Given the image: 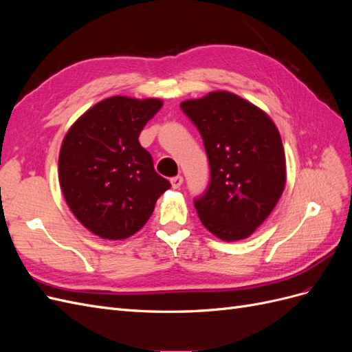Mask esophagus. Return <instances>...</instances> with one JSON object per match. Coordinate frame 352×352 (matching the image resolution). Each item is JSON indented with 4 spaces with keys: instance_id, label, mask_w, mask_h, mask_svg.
Listing matches in <instances>:
<instances>
[{
    "instance_id": "34e87169",
    "label": "esophagus",
    "mask_w": 352,
    "mask_h": 352,
    "mask_svg": "<svg viewBox=\"0 0 352 352\" xmlns=\"http://www.w3.org/2000/svg\"><path fill=\"white\" fill-rule=\"evenodd\" d=\"M170 184H172V186H173L175 189H177V188H180V185L184 184V177L180 176V175H177V176L170 179Z\"/></svg>"
}]
</instances>
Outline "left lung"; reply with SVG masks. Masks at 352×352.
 Returning a JSON list of instances; mask_svg holds the SVG:
<instances>
[{
  "label": "left lung",
  "instance_id": "obj_1",
  "mask_svg": "<svg viewBox=\"0 0 352 352\" xmlns=\"http://www.w3.org/2000/svg\"><path fill=\"white\" fill-rule=\"evenodd\" d=\"M180 109L197 126L210 163V184L194 199L201 223L223 241L248 238L285 188L278 127L263 110L226 91L184 101Z\"/></svg>",
  "mask_w": 352,
  "mask_h": 352
}]
</instances>
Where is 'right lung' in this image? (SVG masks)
<instances>
[{
  "label": "right lung",
  "instance_id": "right-lung-1",
  "mask_svg": "<svg viewBox=\"0 0 352 352\" xmlns=\"http://www.w3.org/2000/svg\"><path fill=\"white\" fill-rule=\"evenodd\" d=\"M162 105L157 98L102 100L80 116L63 140V195L82 225L102 239L132 236L170 188L138 141Z\"/></svg>",
  "mask_w": 352,
  "mask_h": 352
}]
</instances>
